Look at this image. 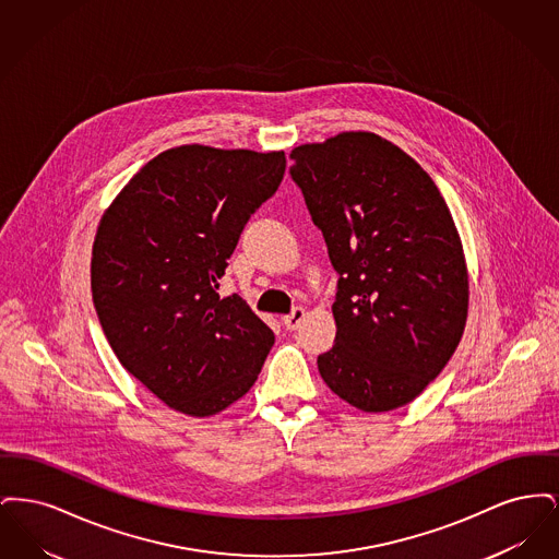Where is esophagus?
I'll use <instances>...</instances> for the list:
<instances>
[{
    "instance_id": "obj_1",
    "label": "esophagus",
    "mask_w": 559,
    "mask_h": 559,
    "mask_svg": "<svg viewBox=\"0 0 559 559\" xmlns=\"http://www.w3.org/2000/svg\"><path fill=\"white\" fill-rule=\"evenodd\" d=\"M304 319H306V310L304 308H295L292 314L283 317V324H285L287 331H295V329H299V324L304 322Z\"/></svg>"
}]
</instances>
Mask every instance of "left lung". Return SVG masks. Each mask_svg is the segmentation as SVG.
I'll return each instance as SVG.
<instances>
[{
	"label": "left lung",
	"instance_id": "left-lung-1",
	"mask_svg": "<svg viewBox=\"0 0 559 559\" xmlns=\"http://www.w3.org/2000/svg\"><path fill=\"white\" fill-rule=\"evenodd\" d=\"M292 178L340 274L320 377L365 413L417 399L461 342L469 278L447 201L424 167L371 132L292 151Z\"/></svg>",
	"mask_w": 559,
	"mask_h": 559
}]
</instances>
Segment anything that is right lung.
<instances>
[{
  "mask_svg": "<svg viewBox=\"0 0 559 559\" xmlns=\"http://www.w3.org/2000/svg\"><path fill=\"white\" fill-rule=\"evenodd\" d=\"M283 151L169 148L110 203L92 249V297L126 371L169 408L212 417L255 383L274 333L219 297L251 213L285 176Z\"/></svg>",
  "mask_w": 559,
  "mask_h": 559,
  "instance_id": "right-lung-1",
  "label": "right lung"
}]
</instances>
